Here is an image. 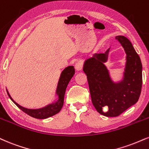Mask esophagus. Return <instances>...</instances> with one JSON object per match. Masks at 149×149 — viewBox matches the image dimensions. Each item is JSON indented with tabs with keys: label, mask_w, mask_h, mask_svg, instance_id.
I'll list each match as a JSON object with an SVG mask.
<instances>
[{
	"label": "esophagus",
	"mask_w": 149,
	"mask_h": 149,
	"mask_svg": "<svg viewBox=\"0 0 149 149\" xmlns=\"http://www.w3.org/2000/svg\"><path fill=\"white\" fill-rule=\"evenodd\" d=\"M75 69H76V71H81L82 69V64L81 62H77L75 64Z\"/></svg>",
	"instance_id": "1"
}]
</instances>
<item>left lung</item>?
<instances>
[{
    "instance_id": "left-lung-1",
    "label": "left lung",
    "mask_w": 149,
    "mask_h": 149,
    "mask_svg": "<svg viewBox=\"0 0 149 149\" xmlns=\"http://www.w3.org/2000/svg\"><path fill=\"white\" fill-rule=\"evenodd\" d=\"M126 53V64L122 79L114 82L105 63L110 48L105 53H95L86 59L83 71L87 75L93 105L105 116H117L137 103L142 85V65L133 46L124 36H116ZM107 107L108 110L103 111Z\"/></svg>"
}]
</instances>
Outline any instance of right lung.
Returning <instances> with one entry per match:
<instances>
[{
	"instance_id": "right-lung-1",
	"label": "right lung",
	"mask_w": 149,
	"mask_h": 149,
	"mask_svg": "<svg viewBox=\"0 0 149 149\" xmlns=\"http://www.w3.org/2000/svg\"><path fill=\"white\" fill-rule=\"evenodd\" d=\"M75 73V69L73 66H69L66 67L61 73L60 78H59L58 82H57L56 92H55V96L57 98L54 101L49 103L46 106L39 109H28L26 107H22L21 105L16 103L15 101L12 99V98L9 94L8 89H6L7 93H8L9 97L12 100V102L15 104L17 106L21 109L23 112L30 115L32 117L36 118V119H47L48 117L55 115L60 112L64 104V94H65L66 89L69 84L70 80H71L72 77Z\"/></svg>"
}]
</instances>
